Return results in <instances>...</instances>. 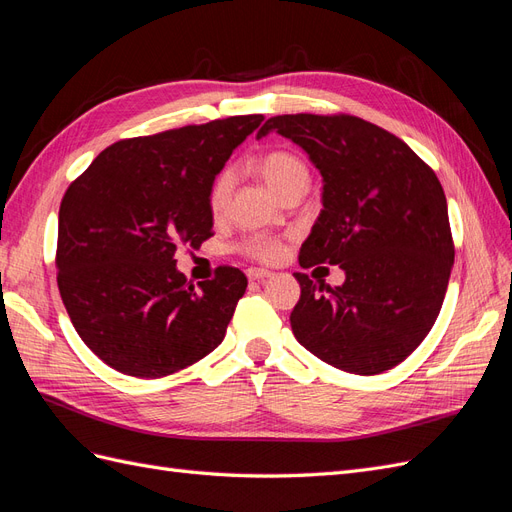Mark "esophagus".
<instances>
[{"label": "esophagus", "mask_w": 512, "mask_h": 512, "mask_svg": "<svg viewBox=\"0 0 512 512\" xmlns=\"http://www.w3.org/2000/svg\"><path fill=\"white\" fill-rule=\"evenodd\" d=\"M271 275H273V273L267 271V269H247V280H250V282L262 284L265 280H269Z\"/></svg>", "instance_id": "34e87169"}]
</instances>
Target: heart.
Listing matches in <instances>:
<instances>
[{
	"instance_id": "1",
	"label": "heart",
	"mask_w": 512,
	"mask_h": 512,
	"mask_svg": "<svg viewBox=\"0 0 512 512\" xmlns=\"http://www.w3.org/2000/svg\"><path fill=\"white\" fill-rule=\"evenodd\" d=\"M254 168L256 173L269 183V188L280 196L288 188H292L294 183L309 179L305 162L297 156V153L286 151V149H273V151L262 153V156L254 162ZM230 190H232V175L228 168H224L213 177L207 192V205L213 215H222L228 203ZM239 252L258 262H275L284 254V243L275 237L252 235V237H245L239 243Z\"/></svg>"
}]
</instances>
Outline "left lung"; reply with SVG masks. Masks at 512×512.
Returning <instances> with one entry per match:
<instances>
[{
    "label": "left lung",
    "instance_id": "obj_1",
    "mask_svg": "<svg viewBox=\"0 0 512 512\" xmlns=\"http://www.w3.org/2000/svg\"><path fill=\"white\" fill-rule=\"evenodd\" d=\"M277 132L320 170L322 211L299 265H339L342 286L294 273L297 342L348 374L374 376L410 356L436 322L455 260L436 173L395 134L354 115H277Z\"/></svg>",
    "mask_w": 512,
    "mask_h": 512
}]
</instances>
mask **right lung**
I'll return each mask as SVG.
<instances>
[{
  "mask_svg": "<svg viewBox=\"0 0 512 512\" xmlns=\"http://www.w3.org/2000/svg\"><path fill=\"white\" fill-rule=\"evenodd\" d=\"M262 115H237L106 147L61 198L57 286L76 333L121 374L164 378L222 344L247 288L235 267L194 288L179 245L213 232L207 192Z\"/></svg>",
  "mask_w": 512,
  "mask_h": 512,
  "instance_id": "add662e5",
  "label": "right lung"
}]
</instances>
